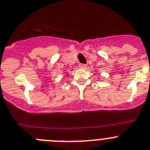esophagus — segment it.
Wrapping results in <instances>:
<instances>
[{"label": "esophagus", "mask_w": 150, "mask_h": 150, "mask_svg": "<svg viewBox=\"0 0 150 150\" xmlns=\"http://www.w3.org/2000/svg\"><path fill=\"white\" fill-rule=\"evenodd\" d=\"M79 67H80V68H81V69H86V64H81L79 65Z\"/></svg>", "instance_id": "34e87169"}]
</instances>
